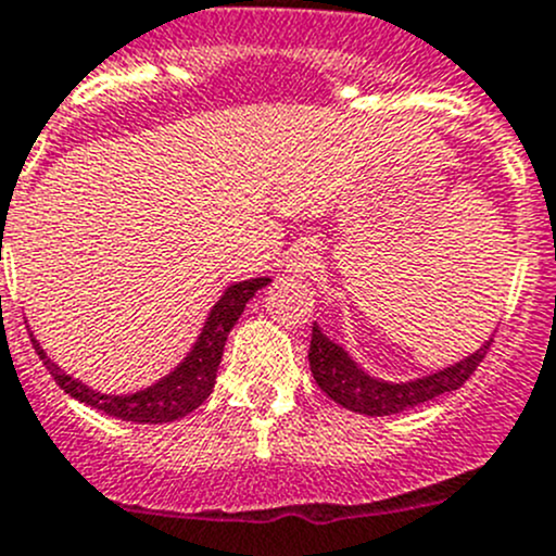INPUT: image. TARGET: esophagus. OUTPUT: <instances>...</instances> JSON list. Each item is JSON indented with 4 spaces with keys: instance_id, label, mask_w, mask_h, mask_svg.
<instances>
[{
    "instance_id": "esophagus-1",
    "label": "esophagus",
    "mask_w": 556,
    "mask_h": 556,
    "mask_svg": "<svg viewBox=\"0 0 556 556\" xmlns=\"http://www.w3.org/2000/svg\"><path fill=\"white\" fill-rule=\"evenodd\" d=\"M307 267H311V260H307L305 251H302V254H296L294 260L289 262V273H291V276H305Z\"/></svg>"
}]
</instances>
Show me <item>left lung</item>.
<instances>
[{"label":"left lung","mask_w":556,"mask_h":556,"mask_svg":"<svg viewBox=\"0 0 556 556\" xmlns=\"http://www.w3.org/2000/svg\"><path fill=\"white\" fill-rule=\"evenodd\" d=\"M489 343H492V338L481 349L472 351L470 356L448 367H441V370L430 372V376L410 378V381H383V378L370 376L359 362H354V356L343 345L329 340L321 332V327L313 324L307 362H311V372L316 378L318 389L329 400L354 410V414L392 416L416 408L421 403H430V400L463 387L478 367V362L486 356Z\"/></svg>","instance_id":"obj_1"}]
</instances>
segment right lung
<instances>
[{
  "mask_svg": "<svg viewBox=\"0 0 556 556\" xmlns=\"http://www.w3.org/2000/svg\"><path fill=\"white\" fill-rule=\"evenodd\" d=\"M267 283H270V278H249L238 280V283H229L227 289H224V294L218 296L216 305L211 307V313H207L205 327L197 334L194 345H191L189 354L184 356V362H178V367H173L167 376L159 378L151 387L140 389V392H97V389H91L89 383H84L80 378L67 376L53 359H48L46 349H42L40 340H37L35 334H31V343H35L37 356H40L42 365L48 367V372L56 378L59 387H62L70 397L78 400V403L91 405V408L102 410V414L113 416V419L137 421V425L178 421L184 419L186 414H191L194 408H200V405L211 397L229 329L238 324L240 313L245 311V302H249L256 291L265 289Z\"/></svg>",
  "mask_w": 556,
  "mask_h": 556,
  "instance_id": "obj_1",
  "label": "right lung"
}]
</instances>
